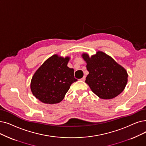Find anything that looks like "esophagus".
I'll return each mask as SVG.
<instances>
[{
	"label": "esophagus",
	"mask_w": 146,
	"mask_h": 146,
	"mask_svg": "<svg viewBox=\"0 0 146 146\" xmlns=\"http://www.w3.org/2000/svg\"><path fill=\"white\" fill-rule=\"evenodd\" d=\"M85 78H85V76H84V77L82 78L80 80H82V81H85Z\"/></svg>",
	"instance_id": "34e87169"
}]
</instances>
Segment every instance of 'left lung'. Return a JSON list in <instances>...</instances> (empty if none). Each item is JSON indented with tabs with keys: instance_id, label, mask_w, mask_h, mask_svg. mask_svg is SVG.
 I'll use <instances>...</instances> for the list:
<instances>
[{
	"instance_id": "8db88e82",
	"label": "left lung",
	"mask_w": 146,
	"mask_h": 146,
	"mask_svg": "<svg viewBox=\"0 0 146 146\" xmlns=\"http://www.w3.org/2000/svg\"><path fill=\"white\" fill-rule=\"evenodd\" d=\"M82 56L89 72L85 82L99 98L112 99L124 90L128 82L127 72L110 56L99 50L91 57L87 53Z\"/></svg>"
}]
</instances>
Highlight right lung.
Returning <instances> with one entry per match:
<instances>
[{
    "instance_id": "1",
    "label": "right lung",
    "mask_w": 146,
    "mask_h": 146,
    "mask_svg": "<svg viewBox=\"0 0 146 146\" xmlns=\"http://www.w3.org/2000/svg\"><path fill=\"white\" fill-rule=\"evenodd\" d=\"M69 56L55 54L38 68L31 80L30 89L33 96L41 102L53 104L64 99L73 82L74 69L67 66Z\"/></svg>"
}]
</instances>
